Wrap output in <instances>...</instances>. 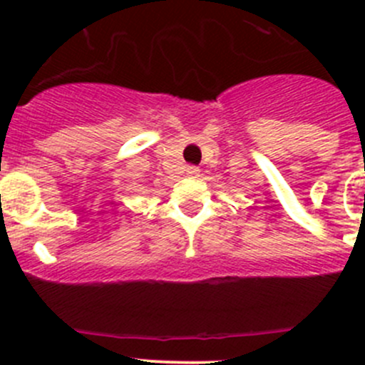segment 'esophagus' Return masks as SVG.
<instances>
[{
	"mask_svg": "<svg viewBox=\"0 0 365 365\" xmlns=\"http://www.w3.org/2000/svg\"><path fill=\"white\" fill-rule=\"evenodd\" d=\"M187 176H190V178H196V176H200V168H196V165H187Z\"/></svg>",
	"mask_w": 365,
	"mask_h": 365,
	"instance_id": "34e87169",
	"label": "esophagus"
}]
</instances>
